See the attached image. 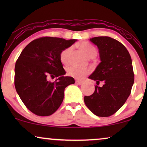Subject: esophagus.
<instances>
[{
  "label": "esophagus",
  "mask_w": 147,
  "mask_h": 147,
  "mask_svg": "<svg viewBox=\"0 0 147 147\" xmlns=\"http://www.w3.org/2000/svg\"><path fill=\"white\" fill-rule=\"evenodd\" d=\"M76 84H77V85H82V84H83V82L82 81H79V80H76Z\"/></svg>",
  "instance_id": "obj_1"
}]
</instances>
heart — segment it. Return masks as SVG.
Instances as JSON below:
<instances>
[{"mask_svg":"<svg viewBox=\"0 0 147 147\" xmlns=\"http://www.w3.org/2000/svg\"><path fill=\"white\" fill-rule=\"evenodd\" d=\"M79 49L84 54V55L89 59H93L97 55V51L95 48L86 42H83L80 44ZM71 50V47H67L63 50L60 54V60L64 65H67L69 63ZM67 74L68 76L76 79L81 80L89 74V70L86 69H80L75 66H69L67 69Z\"/></svg>","mask_w":147,"mask_h":147,"instance_id":"heart-1","label":"heart"}]
</instances>
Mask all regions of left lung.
Wrapping results in <instances>:
<instances>
[{"mask_svg":"<svg viewBox=\"0 0 147 147\" xmlns=\"http://www.w3.org/2000/svg\"><path fill=\"white\" fill-rule=\"evenodd\" d=\"M90 41L97 45L101 62L89 76L96 81L95 91L84 96V102L95 115L108 117L116 113L131 93L134 74L129 52L117 40L96 37ZM100 82L102 86H98Z\"/></svg>","mask_w":147,"mask_h":147,"instance_id":"1","label":"left lung"}]
</instances>
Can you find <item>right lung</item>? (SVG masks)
I'll return each mask as SVG.
<instances>
[{"mask_svg": "<svg viewBox=\"0 0 147 147\" xmlns=\"http://www.w3.org/2000/svg\"><path fill=\"white\" fill-rule=\"evenodd\" d=\"M76 41L40 37L28 44L20 54L15 63V86L22 102L33 114H53L63 102L65 88L75 83L72 77L64 76L60 54ZM57 77L54 82L49 80Z\"/></svg>", "mask_w": 147, "mask_h": 147, "instance_id": "1", "label": "right lung"}]
</instances>
